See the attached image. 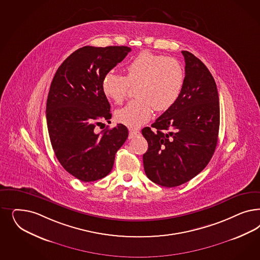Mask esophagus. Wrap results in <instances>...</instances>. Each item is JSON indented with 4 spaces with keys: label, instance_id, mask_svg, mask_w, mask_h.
Listing matches in <instances>:
<instances>
[{
    "label": "esophagus",
    "instance_id": "34e87169",
    "mask_svg": "<svg viewBox=\"0 0 260 260\" xmlns=\"http://www.w3.org/2000/svg\"><path fill=\"white\" fill-rule=\"evenodd\" d=\"M129 130H130V138H133L137 135L140 134V131L138 129H129Z\"/></svg>",
    "mask_w": 260,
    "mask_h": 260
}]
</instances>
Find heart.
<instances>
[{
  "instance_id": "b5f03b06",
  "label": "heart",
  "mask_w": 260,
  "mask_h": 260,
  "mask_svg": "<svg viewBox=\"0 0 260 260\" xmlns=\"http://www.w3.org/2000/svg\"><path fill=\"white\" fill-rule=\"evenodd\" d=\"M126 76L110 72L101 82L104 95L115 103L125 100L130 87L137 99L116 112L117 121L140 127L149 120L153 110L169 109L180 96L184 83V68L176 59L144 50L125 66Z\"/></svg>"
}]
</instances>
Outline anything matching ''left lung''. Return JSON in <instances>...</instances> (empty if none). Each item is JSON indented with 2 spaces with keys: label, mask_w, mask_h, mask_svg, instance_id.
I'll return each instance as SVG.
<instances>
[{
  "label": "left lung",
  "mask_w": 260,
  "mask_h": 260,
  "mask_svg": "<svg viewBox=\"0 0 260 260\" xmlns=\"http://www.w3.org/2000/svg\"><path fill=\"white\" fill-rule=\"evenodd\" d=\"M183 90L176 102L150 127L142 130L148 143L143 156L146 176L166 187L184 184L208 166L217 145L220 108L213 76L200 59L182 51Z\"/></svg>",
  "instance_id": "obj_1"
}]
</instances>
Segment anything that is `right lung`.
I'll return each mask as SVG.
<instances>
[{"label":"right lung","instance_id":"1","mask_svg":"<svg viewBox=\"0 0 260 260\" xmlns=\"http://www.w3.org/2000/svg\"><path fill=\"white\" fill-rule=\"evenodd\" d=\"M130 51L124 46H85L60 65L50 84L46 117L51 146L61 166L82 182L107 176L128 137L120 123L99 134L94 127L112 117L102 79Z\"/></svg>","mask_w":260,"mask_h":260}]
</instances>
